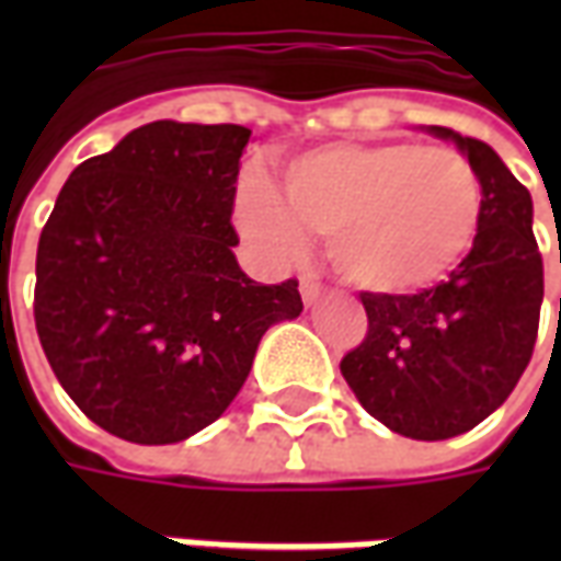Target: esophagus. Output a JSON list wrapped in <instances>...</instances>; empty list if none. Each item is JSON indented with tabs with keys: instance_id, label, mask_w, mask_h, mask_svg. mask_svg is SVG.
<instances>
[{
	"instance_id": "esophagus-1",
	"label": "esophagus",
	"mask_w": 561,
	"mask_h": 561,
	"mask_svg": "<svg viewBox=\"0 0 561 561\" xmlns=\"http://www.w3.org/2000/svg\"><path fill=\"white\" fill-rule=\"evenodd\" d=\"M300 294H304L306 306L318 304V300H321V282L312 279V276H304V279H300Z\"/></svg>"
}]
</instances>
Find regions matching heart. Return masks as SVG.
<instances>
[{"label": "heart", "instance_id": "1", "mask_svg": "<svg viewBox=\"0 0 561 561\" xmlns=\"http://www.w3.org/2000/svg\"><path fill=\"white\" fill-rule=\"evenodd\" d=\"M483 216L478 168L459 149L414 140L328 144L282 168L279 192L249 183L243 231L276 255L330 237L345 279L373 294L433 288L469 255Z\"/></svg>", "mask_w": 561, "mask_h": 561}]
</instances>
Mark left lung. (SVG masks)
I'll return each instance as SVG.
<instances>
[{"label":"left lung","mask_w":561,"mask_h":561,"mask_svg":"<svg viewBox=\"0 0 561 561\" xmlns=\"http://www.w3.org/2000/svg\"><path fill=\"white\" fill-rule=\"evenodd\" d=\"M478 168L483 216L471 252L433 288L360 294L364 342L342 376L376 421L421 442L469 433L502 405L529 366L543 300L531 195L493 147L430 126Z\"/></svg>","instance_id":"8db88e82"}]
</instances>
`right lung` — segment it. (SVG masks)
I'll list each match as a JSON object with an SVG mask.
<instances>
[{
	"label": "right lung",
	"mask_w": 561,
	"mask_h": 561,
	"mask_svg": "<svg viewBox=\"0 0 561 561\" xmlns=\"http://www.w3.org/2000/svg\"><path fill=\"white\" fill-rule=\"evenodd\" d=\"M245 126L159 119L78 164L35 255V330L80 412L173 445L243 388L257 342L297 318V279H249L231 213Z\"/></svg>",
	"instance_id": "add662e5"
}]
</instances>
